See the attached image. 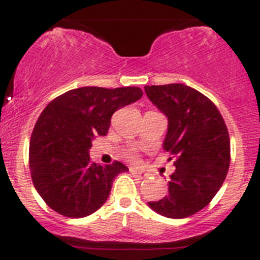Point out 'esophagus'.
<instances>
[{
	"label": "esophagus",
	"instance_id": "34e87169",
	"mask_svg": "<svg viewBox=\"0 0 260 260\" xmlns=\"http://www.w3.org/2000/svg\"><path fill=\"white\" fill-rule=\"evenodd\" d=\"M129 171H131V174H132L133 176L139 177V179H144V177H145V174H144V172H142V171L136 170V168H132V167L129 168Z\"/></svg>",
	"mask_w": 260,
	"mask_h": 260
}]
</instances>
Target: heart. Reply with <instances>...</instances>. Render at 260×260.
I'll return each mask as SVG.
<instances>
[{"instance_id": "b5f03b06", "label": "heart", "mask_w": 260, "mask_h": 260, "mask_svg": "<svg viewBox=\"0 0 260 260\" xmlns=\"http://www.w3.org/2000/svg\"><path fill=\"white\" fill-rule=\"evenodd\" d=\"M125 156H127L129 160H139V155H137L135 151H129V153H127V155Z\"/></svg>"}]
</instances>
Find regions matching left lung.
I'll use <instances>...</instances> for the list:
<instances>
[{"mask_svg": "<svg viewBox=\"0 0 260 260\" xmlns=\"http://www.w3.org/2000/svg\"><path fill=\"white\" fill-rule=\"evenodd\" d=\"M145 92L168 118L163 147L176 167L168 196L149 206L166 217H188L211 202L228 174L231 144L225 121L210 98L184 84L146 85Z\"/></svg>", "mask_w": 260, "mask_h": 260, "instance_id": "obj_1", "label": "left lung"}]
</instances>
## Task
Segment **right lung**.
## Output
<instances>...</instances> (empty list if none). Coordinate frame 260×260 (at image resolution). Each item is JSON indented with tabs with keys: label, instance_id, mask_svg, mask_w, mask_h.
Returning <instances> with one entry per match:
<instances>
[{
	"label": "right lung",
	"instance_id": "1",
	"mask_svg": "<svg viewBox=\"0 0 260 260\" xmlns=\"http://www.w3.org/2000/svg\"><path fill=\"white\" fill-rule=\"evenodd\" d=\"M141 97L139 86H83L58 95L44 109L29 141V171L37 193L51 210L78 219L106 202L113 180L128 168L118 160L92 163V140L106 135L116 110Z\"/></svg>",
	"mask_w": 260,
	"mask_h": 260
}]
</instances>
